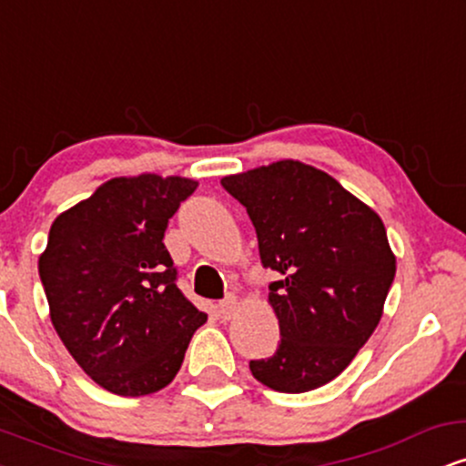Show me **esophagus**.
<instances>
[{"instance_id":"1","label":"esophagus","mask_w":466,"mask_h":466,"mask_svg":"<svg viewBox=\"0 0 466 466\" xmlns=\"http://www.w3.org/2000/svg\"><path fill=\"white\" fill-rule=\"evenodd\" d=\"M238 309H240V302H238L237 296H228V298H223L221 302H218V315H221L223 319L234 318Z\"/></svg>"}]
</instances>
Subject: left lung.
<instances>
[{
    "instance_id": "1",
    "label": "left lung",
    "mask_w": 466,
    "mask_h": 466,
    "mask_svg": "<svg viewBox=\"0 0 466 466\" xmlns=\"http://www.w3.org/2000/svg\"><path fill=\"white\" fill-rule=\"evenodd\" d=\"M256 228L280 344L249 370L278 392L315 390L374 333L397 274L379 215L330 175L293 159L221 179Z\"/></svg>"
}]
</instances>
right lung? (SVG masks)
Segmentation results:
<instances>
[{
    "label": "right lung",
    "instance_id": "right-lung-1",
    "mask_svg": "<svg viewBox=\"0 0 466 466\" xmlns=\"http://www.w3.org/2000/svg\"><path fill=\"white\" fill-rule=\"evenodd\" d=\"M195 190L184 177H117L50 228L39 276L52 324L78 366L120 397L168 386L208 319L181 293L164 245Z\"/></svg>",
    "mask_w": 466,
    "mask_h": 466
}]
</instances>
